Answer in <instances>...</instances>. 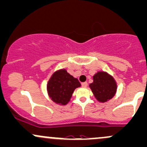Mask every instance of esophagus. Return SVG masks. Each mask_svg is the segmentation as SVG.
I'll list each match as a JSON object with an SVG mask.
<instances>
[{"label":"esophagus","mask_w":147,"mask_h":147,"mask_svg":"<svg viewBox=\"0 0 147 147\" xmlns=\"http://www.w3.org/2000/svg\"><path fill=\"white\" fill-rule=\"evenodd\" d=\"M81 86L83 87V88H86V87L88 86V83H87V82H84V83H81Z\"/></svg>","instance_id":"obj_1"}]
</instances>
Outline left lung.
I'll return each instance as SVG.
<instances>
[{"mask_svg": "<svg viewBox=\"0 0 147 147\" xmlns=\"http://www.w3.org/2000/svg\"><path fill=\"white\" fill-rule=\"evenodd\" d=\"M90 88L99 102H105L114 96L116 83L111 76L100 71L93 76V83L90 84Z\"/></svg>", "mask_w": 147, "mask_h": 147, "instance_id": "8db88e82", "label": "left lung"}]
</instances>
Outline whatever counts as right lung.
<instances>
[{
  "label": "right lung",
  "mask_w": 147,
  "mask_h": 147,
  "mask_svg": "<svg viewBox=\"0 0 147 147\" xmlns=\"http://www.w3.org/2000/svg\"><path fill=\"white\" fill-rule=\"evenodd\" d=\"M80 86L78 80L63 69L53 74L48 81L47 88L49 96L53 102L65 105L70 100L74 90Z\"/></svg>",
  "instance_id": "1"
}]
</instances>
